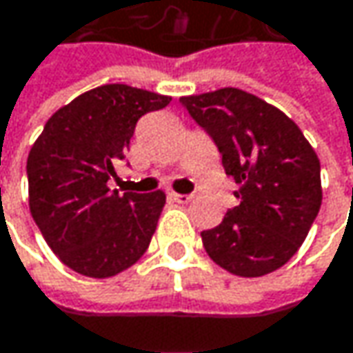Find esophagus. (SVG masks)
<instances>
[{"instance_id":"esophagus-1","label":"esophagus","mask_w":353,"mask_h":353,"mask_svg":"<svg viewBox=\"0 0 353 353\" xmlns=\"http://www.w3.org/2000/svg\"><path fill=\"white\" fill-rule=\"evenodd\" d=\"M170 198L177 202V204H188V202H192V196H188V194H176V192H170Z\"/></svg>"}]
</instances>
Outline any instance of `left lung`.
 I'll return each instance as SVG.
<instances>
[{
  "label": "left lung",
  "instance_id": "left-lung-1",
  "mask_svg": "<svg viewBox=\"0 0 353 353\" xmlns=\"http://www.w3.org/2000/svg\"><path fill=\"white\" fill-rule=\"evenodd\" d=\"M222 153V165L241 188L224 220L202 232L208 256L236 276L281 269L303 244L321 208V168L285 112L234 88L179 97Z\"/></svg>",
  "mask_w": 353,
  "mask_h": 353
}]
</instances>
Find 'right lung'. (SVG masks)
<instances>
[{"instance_id": "right-lung-1", "label": "right lung", "mask_w": 353, "mask_h": 353, "mask_svg": "<svg viewBox=\"0 0 353 353\" xmlns=\"http://www.w3.org/2000/svg\"><path fill=\"white\" fill-rule=\"evenodd\" d=\"M172 97L103 84L60 107L28 155V204L52 252L72 271L109 279L145 254L165 206L151 194L109 188L139 117Z\"/></svg>"}]
</instances>
